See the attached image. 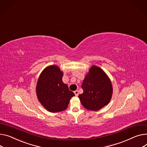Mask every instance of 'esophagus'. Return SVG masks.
<instances>
[{"label":"esophagus","mask_w":147,"mask_h":147,"mask_svg":"<svg viewBox=\"0 0 147 147\" xmlns=\"http://www.w3.org/2000/svg\"><path fill=\"white\" fill-rule=\"evenodd\" d=\"M74 94H75V95H76V96H77L78 95H79V91H78L77 90H75V91L74 92Z\"/></svg>","instance_id":"1"}]
</instances>
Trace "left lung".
<instances>
[{"mask_svg":"<svg viewBox=\"0 0 147 147\" xmlns=\"http://www.w3.org/2000/svg\"><path fill=\"white\" fill-rule=\"evenodd\" d=\"M82 87L83 93L79 95L86 109L97 111L110 102L113 93L112 82L100 67L92 65L86 75Z\"/></svg>","mask_w":147,"mask_h":147,"instance_id":"left-lung-1","label":"left lung"}]
</instances>
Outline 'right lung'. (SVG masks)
<instances>
[{"instance_id": "obj_1", "label": "right lung", "mask_w": 147, "mask_h": 147, "mask_svg": "<svg viewBox=\"0 0 147 147\" xmlns=\"http://www.w3.org/2000/svg\"><path fill=\"white\" fill-rule=\"evenodd\" d=\"M63 72L56 65L47 67L39 77L36 93L41 104L49 112L55 113L65 110L70 100L74 96L62 80Z\"/></svg>"}]
</instances>
